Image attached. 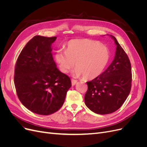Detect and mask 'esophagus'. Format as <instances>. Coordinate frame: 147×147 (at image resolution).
<instances>
[{
    "mask_svg": "<svg viewBox=\"0 0 147 147\" xmlns=\"http://www.w3.org/2000/svg\"><path fill=\"white\" fill-rule=\"evenodd\" d=\"M77 83V80H74V79L72 80V86L75 85V84H76Z\"/></svg>",
    "mask_w": 147,
    "mask_h": 147,
    "instance_id": "esophagus-1",
    "label": "esophagus"
}]
</instances>
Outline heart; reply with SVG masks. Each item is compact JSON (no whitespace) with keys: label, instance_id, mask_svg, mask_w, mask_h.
<instances>
[{"label":"heart","instance_id":"heart-1","mask_svg":"<svg viewBox=\"0 0 147 147\" xmlns=\"http://www.w3.org/2000/svg\"><path fill=\"white\" fill-rule=\"evenodd\" d=\"M65 48V51L60 50L55 54L56 61L63 73L69 72L75 62V76L83 75L84 78L92 80L99 77L109 63V49L97 42L88 39L72 40Z\"/></svg>","mask_w":147,"mask_h":147}]
</instances>
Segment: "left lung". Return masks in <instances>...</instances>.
Wrapping results in <instances>:
<instances>
[{"mask_svg":"<svg viewBox=\"0 0 147 147\" xmlns=\"http://www.w3.org/2000/svg\"><path fill=\"white\" fill-rule=\"evenodd\" d=\"M117 45L113 61L99 77L88 82L84 102L97 114L112 113L119 109L131 91V64L129 59L115 37Z\"/></svg>","mask_w":147,"mask_h":147,"instance_id":"1","label":"left lung"}]
</instances>
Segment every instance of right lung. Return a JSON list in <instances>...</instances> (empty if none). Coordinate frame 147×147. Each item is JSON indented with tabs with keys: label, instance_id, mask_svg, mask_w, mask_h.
<instances>
[{
	"label": "right lung",
	"instance_id": "obj_1",
	"mask_svg": "<svg viewBox=\"0 0 147 147\" xmlns=\"http://www.w3.org/2000/svg\"><path fill=\"white\" fill-rule=\"evenodd\" d=\"M56 37L36 35L18 57L14 83L23 105L35 113L49 115L63 106L72 86L70 78L56 67L51 45Z\"/></svg>",
	"mask_w": 147,
	"mask_h": 147
}]
</instances>
